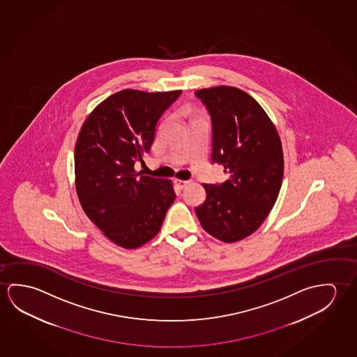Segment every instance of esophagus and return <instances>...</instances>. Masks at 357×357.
Segmentation results:
<instances>
[{
	"instance_id": "esophagus-1",
	"label": "esophagus",
	"mask_w": 357,
	"mask_h": 357,
	"mask_svg": "<svg viewBox=\"0 0 357 357\" xmlns=\"http://www.w3.org/2000/svg\"><path fill=\"white\" fill-rule=\"evenodd\" d=\"M176 186L178 187V188H185V187L190 183V181H186V180H181V178H175Z\"/></svg>"
}]
</instances>
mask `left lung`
I'll use <instances>...</instances> for the list:
<instances>
[{"label": "left lung", "instance_id": "left-lung-1", "mask_svg": "<svg viewBox=\"0 0 357 357\" xmlns=\"http://www.w3.org/2000/svg\"><path fill=\"white\" fill-rule=\"evenodd\" d=\"M212 118V161L227 174L207 185L196 208L204 231L225 243L255 233L272 211L284 174L283 147L272 120L255 98L234 86L195 91Z\"/></svg>", "mask_w": 357, "mask_h": 357}]
</instances>
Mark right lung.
Returning a JSON list of instances; mask_svg holds the SVG:
<instances>
[{"label": "right lung", "mask_w": 357, "mask_h": 357, "mask_svg": "<svg viewBox=\"0 0 357 357\" xmlns=\"http://www.w3.org/2000/svg\"><path fill=\"white\" fill-rule=\"evenodd\" d=\"M180 94L124 89L96 105L82 125L74 151L80 206L123 248L151 241L175 199L171 180L142 175L134 165L150 151L158 121Z\"/></svg>", "instance_id": "obj_1"}]
</instances>
